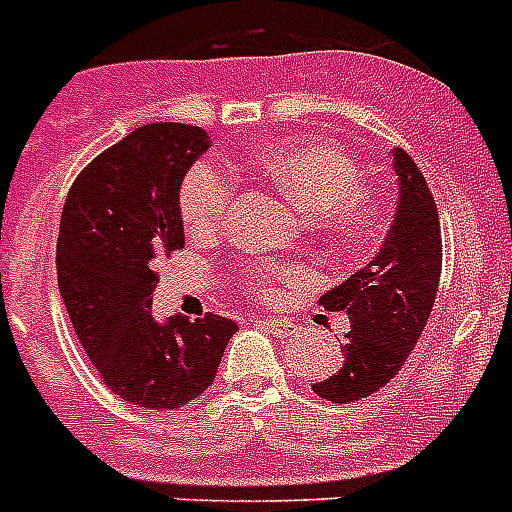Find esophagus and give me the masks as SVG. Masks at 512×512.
Returning <instances> with one entry per match:
<instances>
[{
	"instance_id": "esophagus-1",
	"label": "esophagus",
	"mask_w": 512,
	"mask_h": 512,
	"mask_svg": "<svg viewBox=\"0 0 512 512\" xmlns=\"http://www.w3.org/2000/svg\"><path fill=\"white\" fill-rule=\"evenodd\" d=\"M255 326L265 328V331H270V334L278 336V339H284V336L292 334L294 323L281 321V318H260V321H255Z\"/></svg>"
}]
</instances>
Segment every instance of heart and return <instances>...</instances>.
Returning a JSON list of instances; mask_svg holds the SVG:
<instances>
[{"label": "heart", "mask_w": 512, "mask_h": 512, "mask_svg": "<svg viewBox=\"0 0 512 512\" xmlns=\"http://www.w3.org/2000/svg\"><path fill=\"white\" fill-rule=\"evenodd\" d=\"M255 170L284 191L305 215L315 218L339 242H360L378 218L376 197L363 186L360 168L347 152L323 141H281L255 157ZM234 205V184L215 165L199 162L181 186V218L199 239L218 236ZM292 268L255 263L244 281L255 294L270 297L278 281H289Z\"/></svg>", "instance_id": "b5f03b06"}]
</instances>
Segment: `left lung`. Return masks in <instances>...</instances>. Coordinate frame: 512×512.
Here are the masks:
<instances>
[{
    "label": "left lung",
    "instance_id": "left-lung-1",
    "mask_svg": "<svg viewBox=\"0 0 512 512\" xmlns=\"http://www.w3.org/2000/svg\"><path fill=\"white\" fill-rule=\"evenodd\" d=\"M389 155L400 184L392 228L371 263L321 297L326 310L350 315L342 368L313 384L323 400L352 402L389 384L413 352L439 289L442 231L436 202L413 157L400 147Z\"/></svg>",
    "mask_w": 512,
    "mask_h": 512
}]
</instances>
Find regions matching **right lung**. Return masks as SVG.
I'll return each mask as SVG.
<instances>
[{
    "label": "right lung",
    "mask_w": 512,
    "mask_h": 512,
    "mask_svg": "<svg viewBox=\"0 0 512 512\" xmlns=\"http://www.w3.org/2000/svg\"><path fill=\"white\" fill-rule=\"evenodd\" d=\"M210 136L149 123L86 165L62 207L57 284L81 347L120 400L173 410L215 381L236 323L152 315L155 260L184 247L181 184Z\"/></svg>",
    "instance_id": "add662e5"
}]
</instances>
